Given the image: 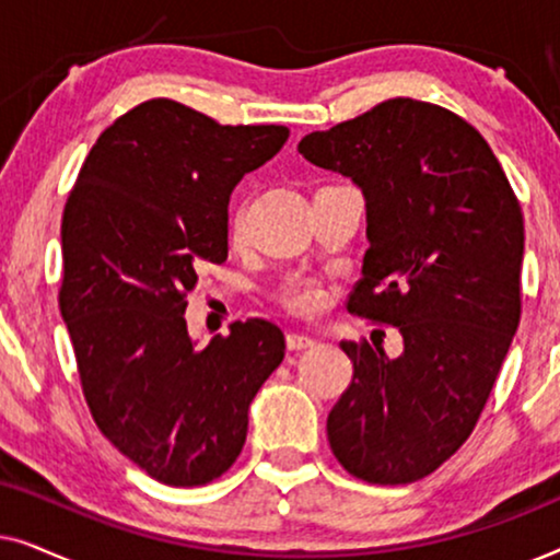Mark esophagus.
I'll list each match as a JSON object with an SVG mask.
<instances>
[{
    "instance_id": "34e87169",
    "label": "esophagus",
    "mask_w": 560,
    "mask_h": 560,
    "mask_svg": "<svg viewBox=\"0 0 560 560\" xmlns=\"http://www.w3.org/2000/svg\"><path fill=\"white\" fill-rule=\"evenodd\" d=\"M285 343H288L290 351H303V349H311L316 341H313L311 336H305V334H288Z\"/></svg>"
}]
</instances>
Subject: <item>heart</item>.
I'll return each mask as SVG.
<instances>
[{
  "mask_svg": "<svg viewBox=\"0 0 560 560\" xmlns=\"http://www.w3.org/2000/svg\"><path fill=\"white\" fill-rule=\"evenodd\" d=\"M242 221H244L242 209H236L232 221H229V236H232V242L240 240ZM278 298L288 311L313 313L320 303H324V288H320L318 280L305 278V275H293V278H288L285 282H282Z\"/></svg>",
  "mask_w": 560,
  "mask_h": 560,
  "instance_id": "1",
  "label": "heart"
}]
</instances>
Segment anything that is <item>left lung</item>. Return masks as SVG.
Wrapping results in <instances>:
<instances>
[{"label":"left lung","instance_id":"8db88e82","mask_svg":"<svg viewBox=\"0 0 560 560\" xmlns=\"http://www.w3.org/2000/svg\"><path fill=\"white\" fill-rule=\"evenodd\" d=\"M298 150L362 188L370 249L347 308L402 334L395 359L341 341L354 374L328 443L351 477L410 485L464 446L508 357L523 211L485 137L439 104L387 98Z\"/></svg>","mask_w":560,"mask_h":560}]
</instances>
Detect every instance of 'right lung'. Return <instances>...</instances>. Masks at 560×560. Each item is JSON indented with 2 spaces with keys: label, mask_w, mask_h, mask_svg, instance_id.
<instances>
[{
  "label": "right lung",
  "mask_w": 560,
  "mask_h": 560,
  "mask_svg": "<svg viewBox=\"0 0 560 560\" xmlns=\"http://www.w3.org/2000/svg\"><path fill=\"white\" fill-rule=\"evenodd\" d=\"M150 98L98 135L60 224L58 303L98 431L152 479L201 487L242 454L247 410L285 357L265 318L198 349L183 313L201 262L226 259L229 196L288 140Z\"/></svg>",
  "instance_id": "1"
}]
</instances>
